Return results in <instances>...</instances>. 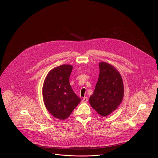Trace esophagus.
Here are the masks:
<instances>
[{
  "label": "esophagus",
  "mask_w": 158,
  "mask_h": 158,
  "mask_svg": "<svg viewBox=\"0 0 158 158\" xmlns=\"http://www.w3.org/2000/svg\"><path fill=\"white\" fill-rule=\"evenodd\" d=\"M88 101V98L87 97H84V98H83V99H82V102H83V103H85V102H87Z\"/></svg>",
  "instance_id": "obj_1"
}]
</instances>
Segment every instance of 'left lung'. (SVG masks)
Listing matches in <instances>:
<instances>
[{"label": "left lung", "mask_w": 158, "mask_h": 158, "mask_svg": "<svg viewBox=\"0 0 158 158\" xmlns=\"http://www.w3.org/2000/svg\"><path fill=\"white\" fill-rule=\"evenodd\" d=\"M99 66V79L89 102L98 114L105 117L115 111L122 102L123 84L121 74L114 66L105 62H100Z\"/></svg>", "instance_id": "obj_1"}]
</instances>
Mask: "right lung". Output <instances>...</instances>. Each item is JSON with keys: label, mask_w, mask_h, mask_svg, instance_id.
I'll list each match as a JSON object with an SVG mask.
<instances>
[{"label": "right lung", "mask_w": 158, "mask_h": 158, "mask_svg": "<svg viewBox=\"0 0 158 158\" xmlns=\"http://www.w3.org/2000/svg\"><path fill=\"white\" fill-rule=\"evenodd\" d=\"M73 65L64 64L50 71L44 80L42 97L48 111L54 118L67 119L81 99L70 84Z\"/></svg>", "instance_id": "right-lung-1"}]
</instances>
